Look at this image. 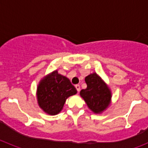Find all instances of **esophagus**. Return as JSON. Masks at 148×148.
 I'll use <instances>...</instances> for the list:
<instances>
[{
  "instance_id": "esophagus-1",
  "label": "esophagus",
  "mask_w": 148,
  "mask_h": 148,
  "mask_svg": "<svg viewBox=\"0 0 148 148\" xmlns=\"http://www.w3.org/2000/svg\"><path fill=\"white\" fill-rule=\"evenodd\" d=\"M75 88H76L77 90V92H79V91H80V89H81V88H80V85H79V84H76V85H75Z\"/></svg>"
}]
</instances>
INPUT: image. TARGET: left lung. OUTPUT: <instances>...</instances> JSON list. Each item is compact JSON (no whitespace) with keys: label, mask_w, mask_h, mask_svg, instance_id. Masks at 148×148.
Instances as JSON below:
<instances>
[{"label":"left lung","mask_w":148,"mask_h":148,"mask_svg":"<svg viewBox=\"0 0 148 148\" xmlns=\"http://www.w3.org/2000/svg\"><path fill=\"white\" fill-rule=\"evenodd\" d=\"M85 82L87 88L81 90L80 95L93 112H102L110 103V90L96 73L86 77Z\"/></svg>","instance_id":"left-lung-1"}]
</instances>
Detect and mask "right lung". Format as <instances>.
I'll use <instances>...</instances> for the list:
<instances>
[{
    "label": "right lung",
    "instance_id": "add662e5",
    "mask_svg": "<svg viewBox=\"0 0 148 148\" xmlns=\"http://www.w3.org/2000/svg\"><path fill=\"white\" fill-rule=\"evenodd\" d=\"M76 94V88L69 79L56 71L39 84L37 93L38 104L45 112L55 115L62 110L66 99Z\"/></svg>",
    "mask_w": 148,
    "mask_h": 148
}]
</instances>
